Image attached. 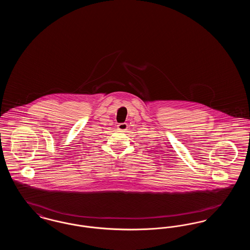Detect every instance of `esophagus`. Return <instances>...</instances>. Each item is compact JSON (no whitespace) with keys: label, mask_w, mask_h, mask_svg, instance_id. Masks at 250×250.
<instances>
[{"label":"esophagus","mask_w":250,"mask_h":250,"mask_svg":"<svg viewBox=\"0 0 250 250\" xmlns=\"http://www.w3.org/2000/svg\"><path fill=\"white\" fill-rule=\"evenodd\" d=\"M127 128H128V125H127V124H125V123L119 124V125H117V129L121 131V132H125V131H126L127 130Z\"/></svg>","instance_id":"obj_1"}]
</instances>
